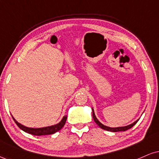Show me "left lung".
I'll return each instance as SVG.
<instances>
[{
  "label": "left lung",
  "mask_w": 159,
  "mask_h": 159,
  "mask_svg": "<svg viewBox=\"0 0 159 159\" xmlns=\"http://www.w3.org/2000/svg\"><path fill=\"white\" fill-rule=\"evenodd\" d=\"M93 118L95 123H96L97 125L99 126L101 129H104V130H106V131H109V132H123V131H126L128 129H131V128L134 126L135 124L138 123V121L139 120H136L134 123H133L132 124H131V125H127V126H124V127H117V128H110V127H107V126H105V125H104L103 124H102L100 123L99 121L97 120V118L96 117V116H95V114H94V111H93Z\"/></svg>",
  "instance_id": "obj_1"
}]
</instances>
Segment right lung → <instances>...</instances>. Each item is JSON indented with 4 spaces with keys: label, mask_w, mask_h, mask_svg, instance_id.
I'll return each mask as SVG.
<instances>
[{
    "label": "right lung",
    "mask_w": 159,
    "mask_h": 159,
    "mask_svg": "<svg viewBox=\"0 0 159 159\" xmlns=\"http://www.w3.org/2000/svg\"><path fill=\"white\" fill-rule=\"evenodd\" d=\"M66 119H67V116H63V118L62 119L61 121L55 125H52V126H48V127H44V128H39V129H33V128H28V127L25 126V125H21V124L18 123V122L13 118L14 121H15L16 125H17L21 129V130H23L24 132L27 133H29V134H33V135H37V136L52 134H54V133L57 132H58V131L61 130L62 128L64 126L66 121Z\"/></svg>",
    "instance_id": "obj_1"
}]
</instances>
